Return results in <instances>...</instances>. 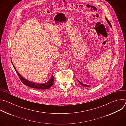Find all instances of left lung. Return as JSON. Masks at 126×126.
<instances>
[{
  "instance_id": "8db88e82",
  "label": "left lung",
  "mask_w": 126,
  "mask_h": 126,
  "mask_svg": "<svg viewBox=\"0 0 126 126\" xmlns=\"http://www.w3.org/2000/svg\"><path fill=\"white\" fill-rule=\"evenodd\" d=\"M106 20L107 21V22H108V24H109V25L110 26V27H112V25H111V24L110 23V21H109V20L106 17ZM78 82H79V83L81 85H82V86H85V87H89V86H89V85H86V84H83V83H82L81 82H80L78 80Z\"/></svg>"
}]
</instances>
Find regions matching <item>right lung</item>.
Returning a JSON list of instances; mask_svg holds the SVG:
<instances>
[{
    "label": "right lung",
    "instance_id": "obj_1",
    "mask_svg": "<svg viewBox=\"0 0 126 126\" xmlns=\"http://www.w3.org/2000/svg\"><path fill=\"white\" fill-rule=\"evenodd\" d=\"M12 64L13 65V63L12 62ZM13 66L15 69V70L16 71L17 74H18L19 76V78H20V80L21 81V82L25 85L32 88H34V89H40V90H45V89H49V88H50L53 84V82H54V77L53 75H52L50 79L47 82L45 83H43V84H38L37 83L36 84L35 83H33L31 81H29L27 80H26V79L24 78L22 76H21V75L18 72V71H17L16 69L15 68V67H14V66L13 65Z\"/></svg>",
    "mask_w": 126,
    "mask_h": 126
}]
</instances>
